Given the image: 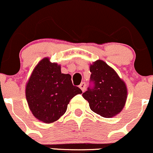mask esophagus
Returning a JSON list of instances; mask_svg holds the SVG:
<instances>
[{
  "label": "esophagus",
  "instance_id": "esophagus-1",
  "mask_svg": "<svg viewBox=\"0 0 153 153\" xmlns=\"http://www.w3.org/2000/svg\"><path fill=\"white\" fill-rule=\"evenodd\" d=\"M86 83H84V82H82L81 84H80L79 87L82 90V91H84L86 90Z\"/></svg>",
  "mask_w": 153,
  "mask_h": 153
}]
</instances>
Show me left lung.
Segmentation results:
<instances>
[{
    "label": "left lung",
    "mask_w": 153,
    "mask_h": 153,
    "mask_svg": "<svg viewBox=\"0 0 153 153\" xmlns=\"http://www.w3.org/2000/svg\"><path fill=\"white\" fill-rule=\"evenodd\" d=\"M92 86L82 96L89 102L92 111L111 118L123 110L127 100L126 85L114 69L105 62L97 60L90 65Z\"/></svg>",
    "instance_id": "left-lung-1"
}]
</instances>
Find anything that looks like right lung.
<instances>
[{"mask_svg": "<svg viewBox=\"0 0 153 153\" xmlns=\"http://www.w3.org/2000/svg\"><path fill=\"white\" fill-rule=\"evenodd\" d=\"M80 88L72 85L71 75L61 72V66L40 61L32 72L25 87V96L33 115L45 123L59 120L66 112L70 100L81 94Z\"/></svg>", "mask_w": 153, "mask_h": 153, "instance_id": "obj_1", "label": "right lung"}]
</instances>
